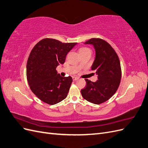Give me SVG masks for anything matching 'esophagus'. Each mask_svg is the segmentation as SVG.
<instances>
[{
    "label": "esophagus",
    "instance_id": "34e87169",
    "mask_svg": "<svg viewBox=\"0 0 148 148\" xmlns=\"http://www.w3.org/2000/svg\"><path fill=\"white\" fill-rule=\"evenodd\" d=\"M72 78H73V81H76V80H78V78L74 77H73Z\"/></svg>",
    "mask_w": 148,
    "mask_h": 148
}]
</instances>
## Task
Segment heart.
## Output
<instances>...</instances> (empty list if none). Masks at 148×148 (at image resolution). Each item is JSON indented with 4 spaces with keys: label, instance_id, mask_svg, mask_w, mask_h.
Wrapping results in <instances>:
<instances>
[{
    "label": "heart",
    "instance_id": "heart-1",
    "mask_svg": "<svg viewBox=\"0 0 148 148\" xmlns=\"http://www.w3.org/2000/svg\"><path fill=\"white\" fill-rule=\"evenodd\" d=\"M88 49H89L88 48H86V47H82L79 49V52L81 51H86V50H88Z\"/></svg>",
    "mask_w": 148,
    "mask_h": 148
}]
</instances>
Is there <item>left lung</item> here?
Masks as SVG:
<instances>
[{
	"label": "left lung",
	"instance_id": "1",
	"mask_svg": "<svg viewBox=\"0 0 148 148\" xmlns=\"http://www.w3.org/2000/svg\"><path fill=\"white\" fill-rule=\"evenodd\" d=\"M92 44L96 57L91 66L98 79L96 82L85 79L86 86L82 89L83 97L89 102L100 104L112 96L120 83L122 70L119 58L114 49L104 40L92 38L84 42Z\"/></svg>",
	"mask_w": 148,
	"mask_h": 148
}]
</instances>
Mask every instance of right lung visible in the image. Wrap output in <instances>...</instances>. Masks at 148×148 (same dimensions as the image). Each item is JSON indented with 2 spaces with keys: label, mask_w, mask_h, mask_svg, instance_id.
<instances>
[{
  "label": "right lung",
  "mask_w": 148,
  "mask_h": 148,
  "mask_svg": "<svg viewBox=\"0 0 148 148\" xmlns=\"http://www.w3.org/2000/svg\"><path fill=\"white\" fill-rule=\"evenodd\" d=\"M77 44L45 38L31 51L26 65V78L31 90L44 102L53 105L67 96L72 78L61 77L56 68L64 64L67 53Z\"/></svg>",
  "instance_id": "right-lung-1"
}]
</instances>
